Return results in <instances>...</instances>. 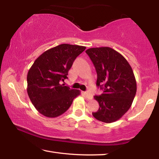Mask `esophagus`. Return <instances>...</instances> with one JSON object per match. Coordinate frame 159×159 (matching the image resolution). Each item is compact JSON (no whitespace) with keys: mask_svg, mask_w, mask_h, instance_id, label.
<instances>
[{"mask_svg":"<svg viewBox=\"0 0 159 159\" xmlns=\"http://www.w3.org/2000/svg\"><path fill=\"white\" fill-rule=\"evenodd\" d=\"M85 95L86 96V98H87L88 99H92L93 98V95H91L89 92H85Z\"/></svg>","mask_w":159,"mask_h":159,"instance_id":"34e87169","label":"esophagus"}]
</instances>
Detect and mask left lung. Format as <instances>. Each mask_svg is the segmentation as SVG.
Segmentation results:
<instances>
[{"label":"left lung","mask_w":159,"mask_h":159,"mask_svg":"<svg viewBox=\"0 0 159 159\" xmlns=\"http://www.w3.org/2000/svg\"><path fill=\"white\" fill-rule=\"evenodd\" d=\"M85 52L95 67L96 85L104 90L101 95L94 96L99 107L93 116L104 123L116 121L130 108L135 96L133 69L125 58L111 48H89Z\"/></svg>","instance_id":"obj_1"}]
</instances>
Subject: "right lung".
Wrapping results in <instances>:
<instances>
[{"instance_id":"1","label":"right lung","mask_w":159,"mask_h":159,"mask_svg":"<svg viewBox=\"0 0 159 159\" xmlns=\"http://www.w3.org/2000/svg\"><path fill=\"white\" fill-rule=\"evenodd\" d=\"M85 46L61 44L45 51L29 70L27 93L39 113L48 118L64 114L80 90L61 84L68 79L74 61L85 50Z\"/></svg>"}]
</instances>
